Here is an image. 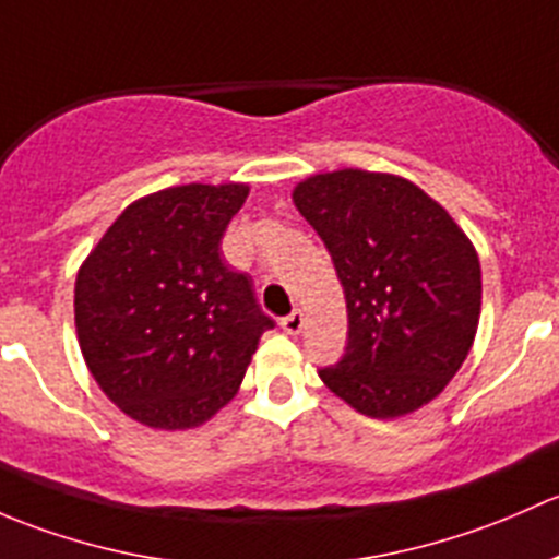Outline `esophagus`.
Returning a JSON list of instances; mask_svg holds the SVG:
<instances>
[{
    "mask_svg": "<svg viewBox=\"0 0 559 559\" xmlns=\"http://www.w3.org/2000/svg\"><path fill=\"white\" fill-rule=\"evenodd\" d=\"M304 322H307L304 320V312H298L296 309V312H290L287 318H282L280 325H282V331L290 333V336H298V333L304 331Z\"/></svg>",
    "mask_w": 559,
    "mask_h": 559,
    "instance_id": "1",
    "label": "esophagus"
}]
</instances>
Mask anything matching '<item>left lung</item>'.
Instances as JSON below:
<instances>
[{"instance_id": "obj_1", "label": "left lung", "mask_w": 559, "mask_h": 559, "mask_svg": "<svg viewBox=\"0 0 559 559\" xmlns=\"http://www.w3.org/2000/svg\"><path fill=\"white\" fill-rule=\"evenodd\" d=\"M325 241L347 301L349 342L320 379L373 419L417 412L444 393L474 347L481 266L474 241L412 180L358 166L293 188Z\"/></svg>"}]
</instances>
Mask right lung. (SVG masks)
I'll use <instances>...</instances> for the list:
<instances>
[{"label":"right lung","mask_w":559,"mask_h":559,"mask_svg":"<svg viewBox=\"0 0 559 559\" xmlns=\"http://www.w3.org/2000/svg\"><path fill=\"white\" fill-rule=\"evenodd\" d=\"M247 182H188L131 201L80 263L74 328L91 377L126 417L191 430L245 379L274 322L221 239Z\"/></svg>","instance_id":"right-lung-1"}]
</instances>
